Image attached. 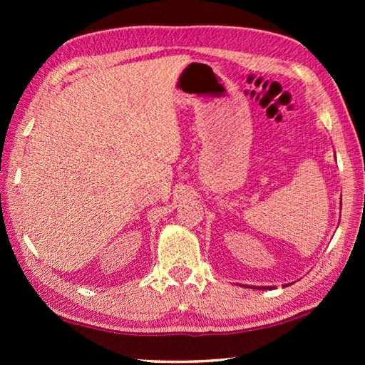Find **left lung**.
<instances>
[{
    "label": "left lung",
    "mask_w": 365,
    "mask_h": 365,
    "mask_svg": "<svg viewBox=\"0 0 365 365\" xmlns=\"http://www.w3.org/2000/svg\"><path fill=\"white\" fill-rule=\"evenodd\" d=\"M263 289H269V287H263Z\"/></svg>",
    "instance_id": "8db88e82"
}]
</instances>
